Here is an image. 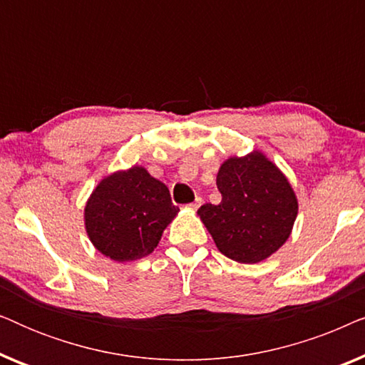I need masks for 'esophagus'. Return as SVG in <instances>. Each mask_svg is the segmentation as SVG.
<instances>
[{"instance_id": "34e87169", "label": "esophagus", "mask_w": 365, "mask_h": 365, "mask_svg": "<svg viewBox=\"0 0 365 365\" xmlns=\"http://www.w3.org/2000/svg\"><path fill=\"white\" fill-rule=\"evenodd\" d=\"M201 204H202V199L201 197H196V201H192L191 204H187V206H189V209H197L199 206H201Z\"/></svg>"}]
</instances>
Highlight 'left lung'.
Returning a JSON list of instances; mask_svg holds the SVG:
<instances>
[{
    "mask_svg": "<svg viewBox=\"0 0 365 365\" xmlns=\"http://www.w3.org/2000/svg\"><path fill=\"white\" fill-rule=\"evenodd\" d=\"M216 184L222 201L204 204L197 214L224 256L256 264L287 241L297 199L286 176L262 153L229 158Z\"/></svg>",
    "mask_w": 365,
    "mask_h": 365,
    "instance_id": "1",
    "label": "left lung"
}]
</instances>
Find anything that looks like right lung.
Wrapping results in <instances>:
<instances>
[{"mask_svg":"<svg viewBox=\"0 0 365 365\" xmlns=\"http://www.w3.org/2000/svg\"><path fill=\"white\" fill-rule=\"evenodd\" d=\"M179 211L166 184L134 166L104 178L84 207L94 247L113 261H136L156 249L163 231Z\"/></svg>","mask_w":365,"mask_h":365,"instance_id":"add662e5","label":"right lung"}]
</instances>
